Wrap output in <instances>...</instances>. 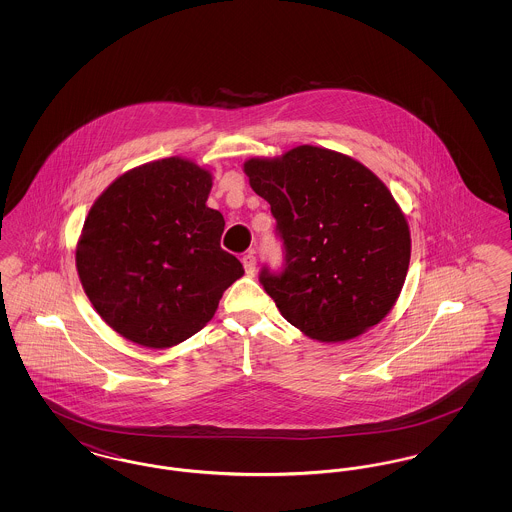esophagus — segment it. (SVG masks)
<instances>
[{"label":"esophagus","instance_id":"34e87169","mask_svg":"<svg viewBox=\"0 0 512 512\" xmlns=\"http://www.w3.org/2000/svg\"><path fill=\"white\" fill-rule=\"evenodd\" d=\"M242 263H244L245 272H247L249 276H253L255 270H257V259H255V255H253V253L245 255L244 259H242Z\"/></svg>","mask_w":512,"mask_h":512}]
</instances>
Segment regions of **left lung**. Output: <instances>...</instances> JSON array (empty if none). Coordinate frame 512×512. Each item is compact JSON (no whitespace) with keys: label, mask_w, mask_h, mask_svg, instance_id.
<instances>
[{"label":"left lung","mask_w":512,"mask_h":512,"mask_svg":"<svg viewBox=\"0 0 512 512\" xmlns=\"http://www.w3.org/2000/svg\"><path fill=\"white\" fill-rule=\"evenodd\" d=\"M284 242L282 272L261 270L278 311L305 336L345 341L395 305L411 261L409 224L386 184L332 149L297 146L244 163Z\"/></svg>","instance_id":"8db88e82"}]
</instances>
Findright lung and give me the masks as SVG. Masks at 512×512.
<instances>
[{
  "label": "right lung",
  "instance_id": "1",
  "mask_svg": "<svg viewBox=\"0 0 512 512\" xmlns=\"http://www.w3.org/2000/svg\"><path fill=\"white\" fill-rule=\"evenodd\" d=\"M213 176L167 157L121 174L94 201L76 244V270L117 334L167 349L199 332L244 276L220 247L224 219L207 207Z\"/></svg>",
  "mask_w": 512,
  "mask_h": 512
}]
</instances>
